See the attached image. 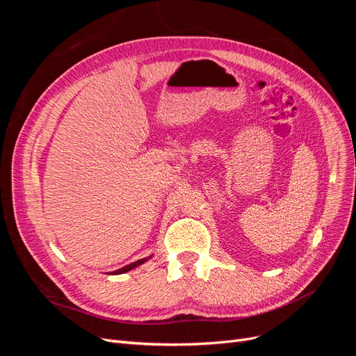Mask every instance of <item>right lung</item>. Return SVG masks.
Returning a JSON list of instances; mask_svg holds the SVG:
<instances>
[{
    "instance_id": "right-lung-1",
    "label": "right lung",
    "mask_w": 356,
    "mask_h": 356,
    "mask_svg": "<svg viewBox=\"0 0 356 356\" xmlns=\"http://www.w3.org/2000/svg\"><path fill=\"white\" fill-rule=\"evenodd\" d=\"M153 257V254L149 255V257H145V258H141V260H138V261H135V263H131V264H127V266H124V267H122V268H118V270H114V272H111L113 275H122V273H127L129 270H132V268H135V267H138V266H141V264H144L145 261H148L149 258Z\"/></svg>"
}]
</instances>
